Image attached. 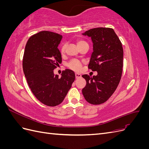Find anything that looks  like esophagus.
<instances>
[{
	"label": "esophagus",
	"mask_w": 149,
	"mask_h": 149,
	"mask_svg": "<svg viewBox=\"0 0 149 149\" xmlns=\"http://www.w3.org/2000/svg\"><path fill=\"white\" fill-rule=\"evenodd\" d=\"M75 76H76V78L78 79V78H79L81 77V74H79V73H75Z\"/></svg>",
	"instance_id": "34e87169"
}]
</instances>
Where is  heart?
Listing matches in <instances>:
<instances>
[{
	"instance_id": "b5f03b06",
	"label": "heart",
	"mask_w": 149,
	"mask_h": 149,
	"mask_svg": "<svg viewBox=\"0 0 149 149\" xmlns=\"http://www.w3.org/2000/svg\"><path fill=\"white\" fill-rule=\"evenodd\" d=\"M76 44H77L78 47L79 46H81L83 45L87 44L86 42H85L83 40H77L76 42ZM66 45L65 43H63L60 48V53L61 55H64L65 51H66ZM68 67L70 69L76 71H80L81 68V63L79 61L76 60H71L68 64Z\"/></svg>"
}]
</instances>
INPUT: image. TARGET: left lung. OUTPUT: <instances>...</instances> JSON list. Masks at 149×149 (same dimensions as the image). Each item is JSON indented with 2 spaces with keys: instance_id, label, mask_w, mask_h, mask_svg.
<instances>
[{
  "instance_id": "obj_1",
  "label": "left lung",
  "mask_w": 149,
  "mask_h": 149,
  "mask_svg": "<svg viewBox=\"0 0 149 149\" xmlns=\"http://www.w3.org/2000/svg\"><path fill=\"white\" fill-rule=\"evenodd\" d=\"M83 35L91 38L93 52L88 68L97 71V74L93 77L82 75L86 81L82 93L89 103L101 104L112 95L120 82L123 67V46L112 29H92Z\"/></svg>"
}]
</instances>
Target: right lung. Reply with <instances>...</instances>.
I'll return each mask as SVG.
<instances>
[{
	"label": "right lung",
	"instance_id": "add662e5",
	"mask_svg": "<svg viewBox=\"0 0 149 149\" xmlns=\"http://www.w3.org/2000/svg\"><path fill=\"white\" fill-rule=\"evenodd\" d=\"M61 38L52 31H40L30 37L25 48L22 65L26 81L37 100L48 106L61 104L75 79L74 73L68 69L61 78L54 74L62 61L58 48Z\"/></svg>",
	"mask_w": 149,
	"mask_h": 149
}]
</instances>
